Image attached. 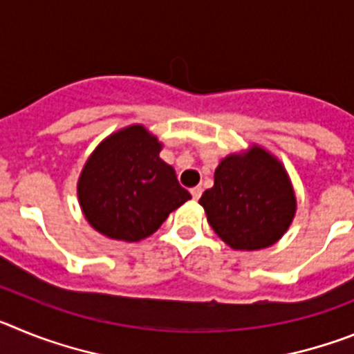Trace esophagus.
Segmentation results:
<instances>
[{
    "instance_id": "1",
    "label": "esophagus",
    "mask_w": 354,
    "mask_h": 354,
    "mask_svg": "<svg viewBox=\"0 0 354 354\" xmlns=\"http://www.w3.org/2000/svg\"><path fill=\"white\" fill-rule=\"evenodd\" d=\"M192 196H193V200H198L200 196H202V187L200 186L192 187Z\"/></svg>"
}]
</instances>
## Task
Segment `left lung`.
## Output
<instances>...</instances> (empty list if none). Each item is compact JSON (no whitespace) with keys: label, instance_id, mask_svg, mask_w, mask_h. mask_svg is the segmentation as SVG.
I'll return each mask as SVG.
<instances>
[{"label":"left lung","instance_id":"left-lung-1","mask_svg":"<svg viewBox=\"0 0 354 354\" xmlns=\"http://www.w3.org/2000/svg\"><path fill=\"white\" fill-rule=\"evenodd\" d=\"M198 204L225 245L250 252L282 239L296 214V193L282 161L252 145L221 159Z\"/></svg>","mask_w":354,"mask_h":354}]
</instances>
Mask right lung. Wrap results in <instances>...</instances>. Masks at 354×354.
<instances>
[{
    "label": "right lung",
    "mask_w": 354,
    "mask_h": 354,
    "mask_svg": "<svg viewBox=\"0 0 354 354\" xmlns=\"http://www.w3.org/2000/svg\"><path fill=\"white\" fill-rule=\"evenodd\" d=\"M162 143L142 124L111 133L95 147L77 179L84 220L115 241L152 236L192 195L159 158Z\"/></svg>",
    "instance_id": "1"
}]
</instances>
